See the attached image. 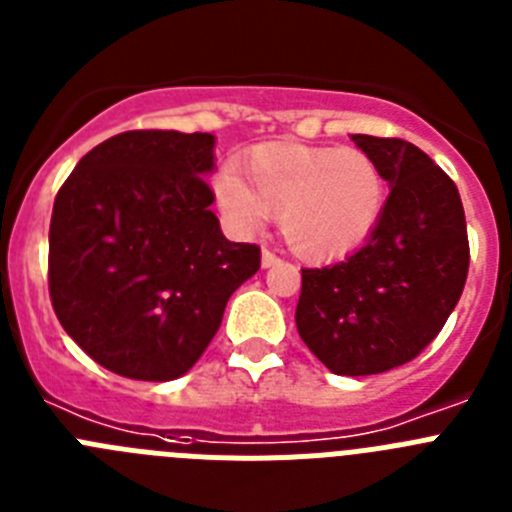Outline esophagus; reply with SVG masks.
<instances>
[{"mask_svg":"<svg viewBox=\"0 0 512 512\" xmlns=\"http://www.w3.org/2000/svg\"><path fill=\"white\" fill-rule=\"evenodd\" d=\"M261 264H264V269H269V266L279 264V256L271 251V248H264V251H261Z\"/></svg>","mask_w":512,"mask_h":512,"instance_id":"1","label":"esophagus"}]
</instances>
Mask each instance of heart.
<instances>
[{"label": "heart", "mask_w": 512, "mask_h": 512, "mask_svg": "<svg viewBox=\"0 0 512 512\" xmlns=\"http://www.w3.org/2000/svg\"><path fill=\"white\" fill-rule=\"evenodd\" d=\"M217 202L230 223L259 228L279 215V230L297 256L336 259L372 235L387 200L384 171L361 148L264 143L243 161V179L223 171Z\"/></svg>", "instance_id": "b5f03b06"}]
</instances>
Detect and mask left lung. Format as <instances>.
Wrapping results in <instances>:
<instances>
[{
	"mask_svg": "<svg viewBox=\"0 0 512 512\" xmlns=\"http://www.w3.org/2000/svg\"><path fill=\"white\" fill-rule=\"evenodd\" d=\"M392 192L364 246L302 269L297 333L333 374L366 377L408 364L441 333L464 292L469 238L451 176L400 138L351 135Z\"/></svg>",
	"mask_w": 512,
	"mask_h": 512,
	"instance_id": "left-lung-1",
	"label": "left lung"
}]
</instances>
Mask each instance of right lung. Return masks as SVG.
I'll return each mask as SVG.
<instances>
[{
  "mask_svg": "<svg viewBox=\"0 0 512 512\" xmlns=\"http://www.w3.org/2000/svg\"><path fill=\"white\" fill-rule=\"evenodd\" d=\"M210 133L128 130L81 158L53 202L48 292L63 330L128 379L189 372L261 266L230 243L207 184Z\"/></svg>",
  "mask_w": 512,
  "mask_h": 512,
  "instance_id": "right-lung-1",
  "label": "right lung"
}]
</instances>
